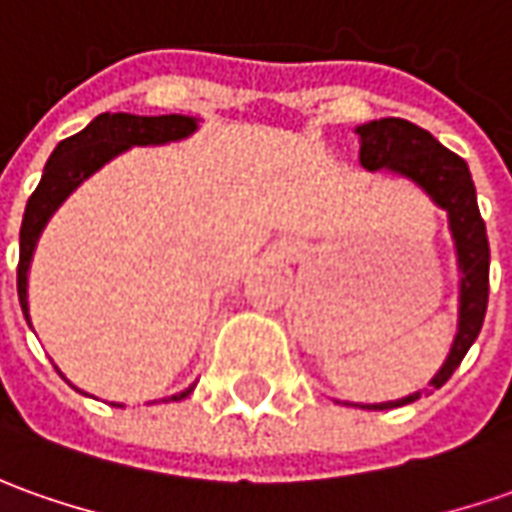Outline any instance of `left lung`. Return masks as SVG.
<instances>
[{"label":"left lung","mask_w":512,"mask_h":512,"mask_svg":"<svg viewBox=\"0 0 512 512\" xmlns=\"http://www.w3.org/2000/svg\"><path fill=\"white\" fill-rule=\"evenodd\" d=\"M356 131L361 137V151H358L361 168H389L401 173L406 179L420 184L434 198V204H440L448 212V224H451V235H454L457 257H460V330H457V339H454L446 364L431 378V387L440 389L460 367L468 347L479 336L485 311H488L490 249L485 221H482L479 204H476L474 179H471L465 159L443 148L429 131L417 128L409 120L384 117V120L358 125ZM417 398H420V392L401 398V401L367 403L361 409H395V406L412 403Z\"/></svg>","instance_id":"left-lung-1"}]
</instances>
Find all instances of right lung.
Wrapping results in <instances>:
<instances>
[{"label": "right lung", "mask_w": 512, "mask_h": 512, "mask_svg": "<svg viewBox=\"0 0 512 512\" xmlns=\"http://www.w3.org/2000/svg\"><path fill=\"white\" fill-rule=\"evenodd\" d=\"M190 131H196L193 117L182 114H159V117H137V114H100L75 137H66L58 142V148L44 165V176L33 190V196L27 201L22 221V235H19V302L22 311L27 314V269H30V257L36 249L38 235L44 224L50 221L55 207L64 201L78 184L95 173L100 165H106L111 156L125 151L128 145H159L170 139L187 137ZM193 392V387L184 389L182 395H173L170 401H182Z\"/></svg>", "instance_id": "add662e5"}]
</instances>
